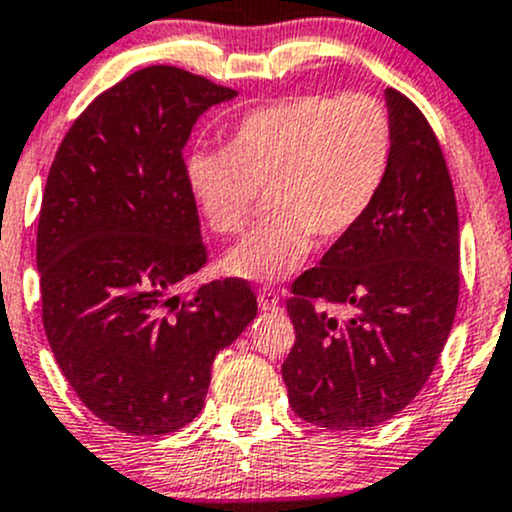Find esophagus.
<instances>
[{"mask_svg": "<svg viewBox=\"0 0 512 512\" xmlns=\"http://www.w3.org/2000/svg\"><path fill=\"white\" fill-rule=\"evenodd\" d=\"M257 304H260L262 311H274L279 306V294L270 287H262L260 294H257Z\"/></svg>", "mask_w": 512, "mask_h": 512, "instance_id": "esophagus-1", "label": "esophagus"}]
</instances>
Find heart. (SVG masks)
<instances>
[{"mask_svg": "<svg viewBox=\"0 0 512 512\" xmlns=\"http://www.w3.org/2000/svg\"><path fill=\"white\" fill-rule=\"evenodd\" d=\"M392 120L368 95H297L242 115L225 152L186 159V186L211 230L240 233L257 188L272 215L223 257V270L277 282L299 270L314 238L341 240L358 228L392 161Z\"/></svg>", "mask_w": 512, "mask_h": 512, "instance_id": "1", "label": "heart"}]
</instances>
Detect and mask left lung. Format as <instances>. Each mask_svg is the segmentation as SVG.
Here are the masks:
<instances>
[{
  "mask_svg": "<svg viewBox=\"0 0 512 512\" xmlns=\"http://www.w3.org/2000/svg\"><path fill=\"white\" fill-rule=\"evenodd\" d=\"M390 171L373 208L292 284L289 405L326 429L405 410L437 365L459 304V215L444 154L419 107L385 90ZM328 305H341L333 315Z\"/></svg>",
  "mask_w": 512,
  "mask_h": 512,
  "instance_id": "8db88e82",
  "label": "left lung"
}]
</instances>
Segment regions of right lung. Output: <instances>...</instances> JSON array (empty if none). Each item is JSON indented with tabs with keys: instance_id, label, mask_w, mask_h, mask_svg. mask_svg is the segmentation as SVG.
I'll use <instances>...</instances> for the list:
<instances>
[{
	"instance_id": "1",
	"label": "right lung",
	"mask_w": 512,
	"mask_h": 512,
	"mask_svg": "<svg viewBox=\"0 0 512 512\" xmlns=\"http://www.w3.org/2000/svg\"><path fill=\"white\" fill-rule=\"evenodd\" d=\"M235 95L181 68H142L90 102L48 171L43 328L80 402L132 437L193 422L215 355L257 314L245 279L176 294L206 265L184 147L198 117Z\"/></svg>"
}]
</instances>
